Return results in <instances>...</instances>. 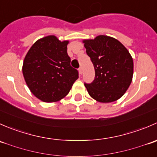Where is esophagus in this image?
Returning <instances> with one entry per match:
<instances>
[{"instance_id":"1","label":"esophagus","mask_w":157,"mask_h":157,"mask_svg":"<svg viewBox=\"0 0 157 157\" xmlns=\"http://www.w3.org/2000/svg\"><path fill=\"white\" fill-rule=\"evenodd\" d=\"M79 74H80V75H82V74H83V68H82V67H80V68H79Z\"/></svg>"}]
</instances>
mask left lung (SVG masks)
<instances>
[{"instance_id":"obj_1","label":"left lung","mask_w":157,"mask_h":157,"mask_svg":"<svg viewBox=\"0 0 157 157\" xmlns=\"http://www.w3.org/2000/svg\"><path fill=\"white\" fill-rule=\"evenodd\" d=\"M83 42L95 69L93 82L84 83L90 96L100 102L121 98L132 80L134 63L129 52L119 41L106 36Z\"/></svg>"}]
</instances>
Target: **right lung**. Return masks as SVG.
Returning a JSON list of instances; mask_svg holds the SVG:
<instances>
[{
	"label": "right lung",
	"instance_id": "add662e5",
	"mask_svg": "<svg viewBox=\"0 0 157 157\" xmlns=\"http://www.w3.org/2000/svg\"><path fill=\"white\" fill-rule=\"evenodd\" d=\"M67 44L55 36H46L35 42L25 57L23 74L26 84L43 102L64 98L78 78V71L71 66Z\"/></svg>",
	"mask_w": 157,
	"mask_h": 157
}]
</instances>
